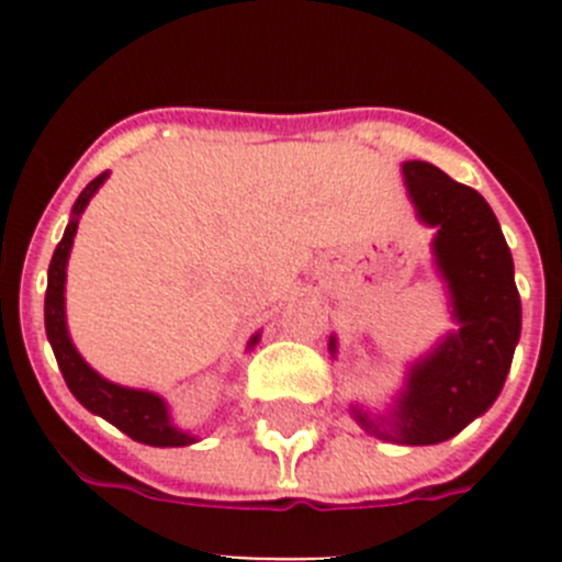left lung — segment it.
<instances>
[{
	"label": "left lung",
	"mask_w": 562,
	"mask_h": 562,
	"mask_svg": "<svg viewBox=\"0 0 562 562\" xmlns=\"http://www.w3.org/2000/svg\"><path fill=\"white\" fill-rule=\"evenodd\" d=\"M416 220L434 227V270L445 284L456 329L405 369L385 414L355 402L366 434L394 445H439L484 416L504 389L520 340V295L513 252L493 207L473 188L422 160L402 162ZM337 357V337H329Z\"/></svg>",
	"instance_id": "left-lung-1"
}]
</instances>
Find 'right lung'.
Listing matches in <instances>:
<instances>
[{
	"label": "right lung",
	"instance_id": "1",
	"mask_svg": "<svg viewBox=\"0 0 562 562\" xmlns=\"http://www.w3.org/2000/svg\"><path fill=\"white\" fill-rule=\"evenodd\" d=\"M106 177L109 171H103L101 177H95V180L83 188L81 196L72 205L67 231H64L56 252H53V261H49L47 270V295H44V329H47V340L53 346V355H56L67 389L72 391V396L81 402L89 414L112 422L114 428L132 436L134 441H140V445H151V448H186V445H193V441L200 439L173 425L168 402L160 394H154V391L146 389H128V385H117V382L101 376L83 360L81 351L72 342V337H69L67 297H64V292H67L69 250H72V238L78 233L81 213L87 211L89 200L106 182ZM258 337H261V331H256L250 337L247 351L256 346Z\"/></svg>",
	"mask_w": 562,
	"mask_h": 562
}]
</instances>
